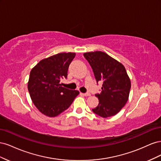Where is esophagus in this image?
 I'll list each match as a JSON object with an SVG mask.
<instances>
[{"label":"esophagus","mask_w":161,"mask_h":161,"mask_svg":"<svg viewBox=\"0 0 161 161\" xmlns=\"http://www.w3.org/2000/svg\"><path fill=\"white\" fill-rule=\"evenodd\" d=\"M82 95H83L85 97H89V96L91 95V94L89 93V92H86V93H82Z\"/></svg>","instance_id":"esophagus-1"}]
</instances>
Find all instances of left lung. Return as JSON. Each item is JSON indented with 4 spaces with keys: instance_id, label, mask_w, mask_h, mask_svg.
I'll return each instance as SVG.
<instances>
[{
    "instance_id": "8db88e82",
    "label": "left lung",
    "mask_w": 161,
    "mask_h": 161,
    "mask_svg": "<svg viewBox=\"0 0 161 161\" xmlns=\"http://www.w3.org/2000/svg\"><path fill=\"white\" fill-rule=\"evenodd\" d=\"M94 72L97 82L103 81L99 105L92 111L102 118L116 115L127 103L131 88V81L124 66L101 51L84 53Z\"/></svg>"
}]
</instances>
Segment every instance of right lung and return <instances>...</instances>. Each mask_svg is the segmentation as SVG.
Listing matches in <instances>:
<instances>
[{
	"label": "right lung",
	"mask_w": 161,
	"mask_h": 161,
	"mask_svg": "<svg viewBox=\"0 0 161 161\" xmlns=\"http://www.w3.org/2000/svg\"><path fill=\"white\" fill-rule=\"evenodd\" d=\"M74 52L59 53L39 62L30 72L27 88L33 103L41 113L56 117L69 108L79 91L62 86Z\"/></svg>",
	"instance_id": "1"
}]
</instances>
